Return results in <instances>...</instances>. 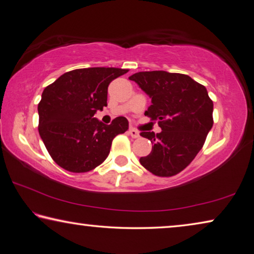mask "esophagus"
I'll list each match as a JSON object with an SVG mask.
<instances>
[{"mask_svg":"<svg viewBox=\"0 0 254 254\" xmlns=\"http://www.w3.org/2000/svg\"><path fill=\"white\" fill-rule=\"evenodd\" d=\"M128 134H130L132 137H134V139L140 136L139 131L135 130V128H133V127H130V130H128Z\"/></svg>","mask_w":254,"mask_h":254,"instance_id":"1","label":"esophagus"}]
</instances>
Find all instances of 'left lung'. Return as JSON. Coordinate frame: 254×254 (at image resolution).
Returning <instances> with one entry per match:
<instances>
[{"label":"left lung","mask_w":254,"mask_h":254,"mask_svg":"<svg viewBox=\"0 0 254 254\" xmlns=\"http://www.w3.org/2000/svg\"><path fill=\"white\" fill-rule=\"evenodd\" d=\"M128 79L151 98L144 114L158 120L162 130L141 132L153 146L140 163L158 177L178 174L199 153L213 126V102L205 86L189 75L167 71L139 72Z\"/></svg>","instance_id":"obj_1"}]
</instances>
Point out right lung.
<instances>
[{"mask_svg": "<svg viewBox=\"0 0 254 254\" xmlns=\"http://www.w3.org/2000/svg\"><path fill=\"white\" fill-rule=\"evenodd\" d=\"M127 70L87 67L66 72L45 87L38 105L39 133L60 167L82 173L108 158L112 141L126 132L128 122L115 118L110 126L94 118L107 107L108 86Z\"/></svg>", "mask_w": 254, "mask_h": 254, "instance_id": "right-lung-1", "label": "right lung"}]
</instances>
